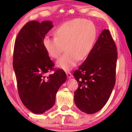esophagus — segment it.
I'll return each instance as SVG.
<instances>
[{"label":"esophagus","mask_w":132,"mask_h":132,"mask_svg":"<svg viewBox=\"0 0 132 132\" xmlns=\"http://www.w3.org/2000/svg\"><path fill=\"white\" fill-rule=\"evenodd\" d=\"M67 77L68 79H70L72 77L71 74L70 73V72H67Z\"/></svg>","instance_id":"34e87169"}]
</instances>
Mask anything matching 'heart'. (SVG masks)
Returning <instances> with one entry per match:
<instances>
[{
  "label": "heart",
  "mask_w": 132,
  "mask_h": 132,
  "mask_svg": "<svg viewBox=\"0 0 132 132\" xmlns=\"http://www.w3.org/2000/svg\"><path fill=\"white\" fill-rule=\"evenodd\" d=\"M55 37H46L43 46L48 55L57 59L65 49L67 52L57 61L59 68L68 71L79 60L85 59L91 53L97 36L96 26L91 21L75 19L59 26L54 31Z\"/></svg>",
  "instance_id": "obj_1"
}]
</instances>
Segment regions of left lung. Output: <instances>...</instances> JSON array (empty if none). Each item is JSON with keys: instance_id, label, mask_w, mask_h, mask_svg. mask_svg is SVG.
I'll return each mask as SVG.
<instances>
[{"instance_id": "left-lung-1", "label": "left lung", "mask_w": 132, "mask_h": 132, "mask_svg": "<svg viewBox=\"0 0 132 132\" xmlns=\"http://www.w3.org/2000/svg\"><path fill=\"white\" fill-rule=\"evenodd\" d=\"M117 60L115 42L109 30H103L91 53L73 74L79 85L74 100L81 111L94 113L107 103L115 86Z\"/></svg>"}]
</instances>
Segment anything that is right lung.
Returning <instances> with one entry per match:
<instances>
[{"label": "right lung", "instance_id": "1", "mask_svg": "<svg viewBox=\"0 0 132 132\" xmlns=\"http://www.w3.org/2000/svg\"><path fill=\"white\" fill-rule=\"evenodd\" d=\"M53 27L51 21H29L20 30L14 44L13 68L20 98L36 114L53 107L56 94L67 79L61 69L46 76L53 70L54 64L45 50L43 39Z\"/></svg>", "mask_w": 132, "mask_h": 132}]
</instances>
